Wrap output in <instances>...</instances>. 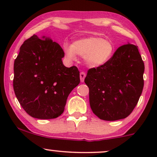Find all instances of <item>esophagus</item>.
Instances as JSON below:
<instances>
[{"label":"esophagus","instance_id":"esophagus-1","mask_svg":"<svg viewBox=\"0 0 157 157\" xmlns=\"http://www.w3.org/2000/svg\"><path fill=\"white\" fill-rule=\"evenodd\" d=\"M85 77H86V74H85L84 72L81 71V72L80 73V79H81V82H83V81H84Z\"/></svg>","mask_w":157,"mask_h":157}]
</instances>
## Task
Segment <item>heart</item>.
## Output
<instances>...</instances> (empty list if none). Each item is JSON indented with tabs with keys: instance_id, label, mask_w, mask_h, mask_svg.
Masks as SVG:
<instances>
[{
	"instance_id": "b5f03b06",
	"label": "heart",
	"mask_w": 157,
	"mask_h": 157,
	"mask_svg": "<svg viewBox=\"0 0 157 157\" xmlns=\"http://www.w3.org/2000/svg\"><path fill=\"white\" fill-rule=\"evenodd\" d=\"M64 52L68 61L76 59V54L84 56L89 66L98 67L107 63L115 52L111 41L98 37L81 38L75 40L71 46L65 43Z\"/></svg>"
}]
</instances>
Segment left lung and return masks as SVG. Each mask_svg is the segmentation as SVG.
<instances>
[{
  "label": "left lung",
  "mask_w": 157,
  "mask_h": 157,
  "mask_svg": "<svg viewBox=\"0 0 157 157\" xmlns=\"http://www.w3.org/2000/svg\"><path fill=\"white\" fill-rule=\"evenodd\" d=\"M144 63L138 46H120L104 65L88 71L84 82L89 89L93 113L105 121L125 119L139 101L144 88Z\"/></svg>",
  "instance_id": "obj_1"
}]
</instances>
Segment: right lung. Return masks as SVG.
<instances>
[{"instance_id": "1", "label": "right lung", "mask_w": 157, "mask_h": 157, "mask_svg": "<svg viewBox=\"0 0 157 157\" xmlns=\"http://www.w3.org/2000/svg\"><path fill=\"white\" fill-rule=\"evenodd\" d=\"M44 40H43L42 39ZM60 45L34 34L25 40L14 61L13 89L28 114L51 119L63 113L66 100L80 83L76 66L66 67Z\"/></svg>"}]
</instances>
